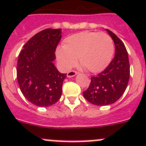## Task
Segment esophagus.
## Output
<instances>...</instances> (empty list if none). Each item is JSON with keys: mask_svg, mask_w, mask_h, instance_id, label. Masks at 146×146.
Instances as JSON below:
<instances>
[{"mask_svg": "<svg viewBox=\"0 0 146 146\" xmlns=\"http://www.w3.org/2000/svg\"><path fill=\"white\" fill-rule=\"evenodd\" d=\"M77 72L75 71V70H70V71L68 72V73H67V76L68 78H70V77H73V76H75L76 75H77Z\"/></svg>", "mask_w": 146, "mask_h": 146, "instance_id": "esophagus-1", "label": "esophagus"}]
</instances>
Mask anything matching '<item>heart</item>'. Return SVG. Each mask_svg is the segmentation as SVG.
<instances>
[{
    "label": "heart",
    "instance_id": "b5f03b06",
    "mask_svg": "<svg viewBox=\"0 0 146 146\" xmlns=\"http://www.w3.org/2000/svg\"><path fill=\"white\" fill-rule=\"evenodd\" d=\"M114 52L111 36L104 32H86L67 38L62 47L56 50L60 66L68 70L77 63L86 70L96 73L104 70L110 63Z\"/></svg>",
    "mask_w": 146,
    "mask_h": 146
}]
</instances>
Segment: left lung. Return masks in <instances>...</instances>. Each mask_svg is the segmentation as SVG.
<instances>
[{"instance_id": "8db88e82", "label": "left lung", "mask_w": 146, "mask_h": 146, "mask_svg": "<svg viewBox=\"0 0 146 146\" xmlns=\"http://www.w3.org/2000/svg\"><path fill=\"white\" fill-rule=\"evenodd\" d=\"M106 30L114 41L115 55L104 70L91 78L89 87L83 92L88 102L97 106L117 102L125 92L130 78L128 54L125 44L112 32Z\"/></svg>"}]
</instances>
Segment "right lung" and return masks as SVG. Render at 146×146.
I'll return each mask as SVG.
<instances>
[{
  "mask_svg": "<svg viewBox=\"0 0 146 146\" xmlns=\"http://www.w3.org/2000/svg\"><path fill=\"white\" fill-rule=\"evenodd\" d=\"M61 34V29L42 30L24 44L19 55L18 84L24 97L37 107L51 106L61 97L66 74L53 63Z\"/></svg>",
  "mask_w": 146,
  "mask_h": 146,
  "instance_id": "right-lung-1",
  "label": "right lung"
}]
</instances>
